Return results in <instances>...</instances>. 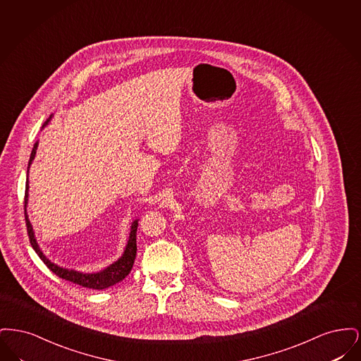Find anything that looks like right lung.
<instances>
[{
	"instance_id": "right-lung-1",
	"label": "right lung",
	"mask_w": 361,
	"mask_h": 361,
	"mask_svg": "<svg viewBox=\"0 0 361 361\" xmlns=\"http://www.w3.org/2000/svg\"><path fill=\"white\" fill-rule=\"evenodd\" d=\"M51 119V116H50ZM49 121H46L43 124V127L46 124H49ZM36 149H37V142L34 145V149H32V153L30 157V162H28V169L27 173L30 172V166L34 161L35 154H36ZM28 178H27V184H25V197H24V215H25V224H27V231H28V237H30V242L34 247L35 252L37 253V256L40 257V259L47 265V268L52 271L54 274L68 281H71L74 284H78L81 287H85V288H92V290H104V288H108L111 286H115L116 283L121 281L126 276L130 274L133 265H134V261H135V256H137V219H135L133 224H131V231H130V237H128V242L126 245V249L123 252V256H121L118 261H115L114 264H111L109 267H106L103 271L100 272H96V274H84V272H78V271H74V269H68V268H62V267H58L56 264L51 262L49 258L46 257L43 255V252L40 250L36 238H35L34 228H32V224L28 219V215H27V203H28Z\"/></svg>"
}]
</instances>
